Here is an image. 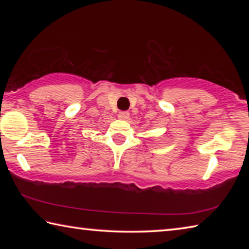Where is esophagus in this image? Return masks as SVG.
Segmentation results:
<instances>
[{
	"label": "esophagus",
	"instance_id": "esophagus-1",
	"mask_svg": "<svg viewBox=\"0 0 249 249\" xmlns=\"http://www.w3.org/2000/svg\"><path fill=\"white\" fill-rule=\"evenodd\" d=\"M117 117H119L120 120H127L129 117V112L121 111V112H119V114H117Z\"/></svg>",
	"mask_w": 249,
	"mask_h": 249
}]
</instances>
